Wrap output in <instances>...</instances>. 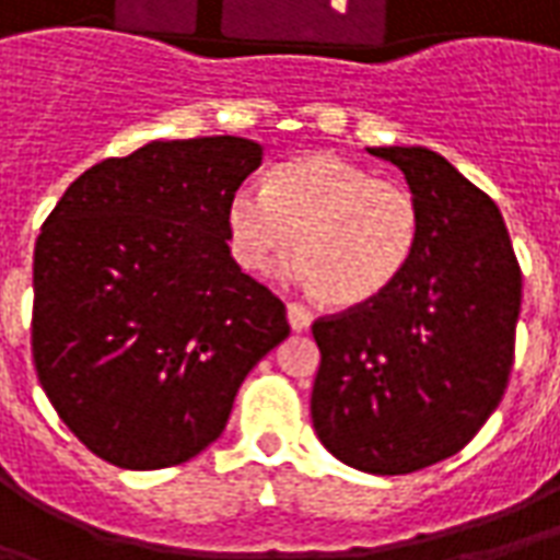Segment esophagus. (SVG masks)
<instances>
[{"instance_id": "1", "label": "esophagus", "mask_w": 560, "mask_h": 560, "mask_svg": "<svg viewBox=\"0 0 560 560\" xmlns=\"http://www.w3.org/2000/svg\"><path fill=\"white\" fill-rule=\"evenodd\" d=\"M312 312L305 308V305L300 303H288V324H291V329H296V332H305V329L312 327Z\"/></svg>"}]
</instances>
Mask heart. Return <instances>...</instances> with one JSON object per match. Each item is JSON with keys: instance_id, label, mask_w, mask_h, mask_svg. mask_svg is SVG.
I'll return each mask as SVG.
<instances>
[{"instance_id": "heart-1", "label": "heart", "mask_w": 560, "mask_h": 560, "mask_svg": "<svg viewBox=\"0 0 560 560\" xmlns=\"http://www.w3.org/2000/svg\"><path fill=\"white\" fill-rule=\"evenodd\" d=\"M224 228L245 272H276L296 238V276L317 300L360 308L387 296L408 272L422 209L411 188L377 179L336 152H308L272 167L264 191L236 188Z\"/></svg>"}]
</instances>
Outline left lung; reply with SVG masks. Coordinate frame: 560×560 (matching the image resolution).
Here are the masks:
<instances>
[{"mask_svg":"<svg viewBox=\"0 0 560 560\" xmlns=\"http://www.w3.org/2000/svg\"><path fill=\"white\" fill-rule=\"evenodd\" d=\"M422 209V240L375 303L312 324L320 365L312 422L365 474H413L468 444L504 396L522 269L501 209L432 149L369 147Z\"/></svg>","mask_w":560,"mask_h":560,"instance_id":"1","label":"left lung"}]
</instances>
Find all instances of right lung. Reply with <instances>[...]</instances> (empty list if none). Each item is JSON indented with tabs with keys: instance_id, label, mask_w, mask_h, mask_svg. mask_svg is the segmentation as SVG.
<instances>
[{
	"instance_id": "1",
	"label": "right lung",
	"mask_w": 560,
	"mask_h": 560,
	"mask_svg": "<svg viewBox=\"0 0 560 560\" xmlns=\"http://www.w3.org/2000/svg\"><path fill=\"white\" fill-rule=\"evenodd\" d=\"M260 161V143L231 135L152 140L80 173L44 221L35 372L68 429L116 468H171L207 450L245 375L291 332L224 228Z\"/></svg>"
}]
</instances>
